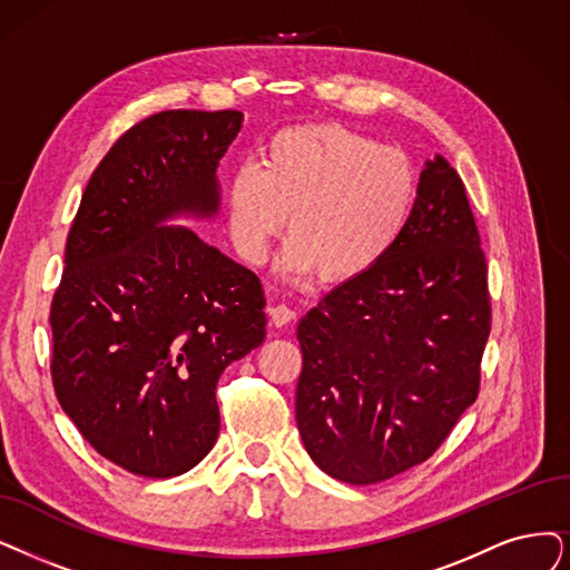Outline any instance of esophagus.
<instances>
[{
    "mask_svg": "<svg viewBox=\"0 0 570 570\" xmlns=\"http://www.w3.org/2000/svg\"><path fill=\"white\" fill-rule=\"evenodd\" d=\"M268 315H271V323L276 325V327H283V325L292 323L294 317H297V313H294L287 304H273V306L268 308Z\"/></svg>",
    "mask_w": 570,
    "mask_h": 570,
    "instance_id": "esophagus-1",
    "label": "esophagus"
}]
</instances>
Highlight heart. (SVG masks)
Listing matches in <instances>:
<instances>
[{"mask_svg":"<svg viewBox=\"0 0 570 570\" xmlns=\"http://www.w3.org/2000/svg\"><path fill=\"white\" fill-rule=\"evenodd\" d=\"M419 168L402 149L346 126L278 130L262 161H245L229 185V229L240 257L264 264L287 226L281 268H321L334 283L364 276L389 257L412 222Z\"/></svg>","mask_w":570,"mask_h":570,"instance_id":"obj_1","label":"heart"}]
</instances>
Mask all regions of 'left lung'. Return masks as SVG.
Listing matches in <instances>:
<instances>
[{
  "instance_id": "1",
  "label": "left lung",
  "mask_w": 570,
  "mask_h": 570,
  "mask_svg": "<svg viewBox=\"0 0 570 570\" xmlns=\"http://www.w3.org/2000/svg\"><path fill=\"white\" fill-rule=\"evenodd\" d=\"M489 332L480 232L438 156L389 257L302 317L297 425L313 463L364 487L428 461L480 393Z\"/></svg>"
}]
</instances>
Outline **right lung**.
<instances>
[{
  "label": "right lung",
  "mask_w": 570,
  "mask_h": 570,
  "mask_svg": "<svg viewBox=\"0 0 570 570\" xmlns=\"http://www.w3.org/2000/svg\"><path fill=\"white\" fill-rule=\"evenodd\" d=\"M236 109H168L128 128L83 189L51 302V379L62 412L100 456L166 480L219 435L222 372L266 334L253 271L181 226L210 217Z\"/></svg>",
  "instance_id": "1"
}]
</instances>
